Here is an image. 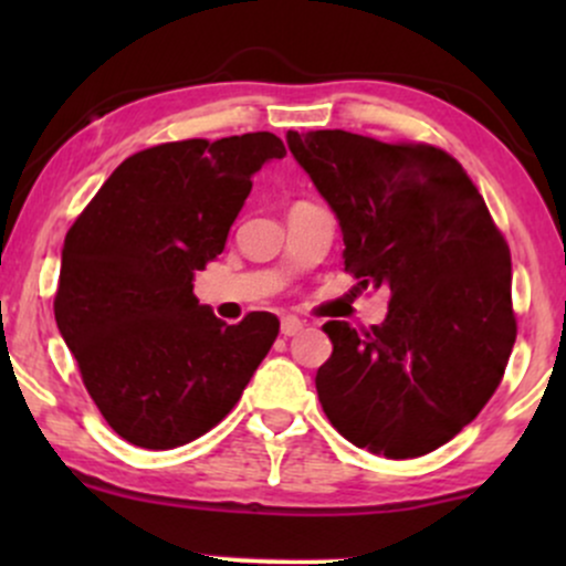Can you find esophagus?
Listing matches in <instances>:
<instances>
[{
  "label": "esophagus",
  "instance_id": "1",
  "mask_svg": "<svg viewBox=\"0 0 566 566\" xmlns=\"http://www.w3.org/2000/svg\"><path fill=\"white\" fill-rule=\"evenodd\" d=\"M282 335L284 337H292V335H297L303 329V322L297 319V316H282Z\"/></svg>",
  "mask_w": 566,
  "mask_h": 566
}]
</instances>
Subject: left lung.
Masks as SVG:
<instances>
[{"label": "left lung", "instance_id": "1", "mask_svg": "<svg viewBox=\"0 0 566 566\" xmlns=\"http://www.w3.org/2000/svg\"><path fill=\"white\" fill-rule=\"evenodd\" d=\"M343 231L346 271L391 292L369 329L327 322L324 415L350 444L420 458L490 401L516 340L511 252L463 167L423 143L346 129L287 133Z\"/></svg>", "mask_w": 566, "mask_h": 566}]
</instances>
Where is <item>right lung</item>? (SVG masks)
I'll return each instance as SVG.
<instances>
[{"label":"right lung","instance_id":"obj_1","mask_svg":"<svg viewBox=\"0 0 566 566\" xmlns=\"http://www.w3.org/2000/svg\"><path fill=\"white\" fill-rule=\"evenodd\" d=\"M284 154L274 133L161 143L122 161L69 229L55 322L101 415L129 444L199 439L274 346V314L220 322L193 295V276L223 252L252 175Z\"/></svg>","mask_w":566,"mask_h":566}]
</instances>
